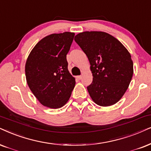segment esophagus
<instances>
[{
    "label": "esophagus",
    "instance_id": "1",
    "mask_svg": "<svg viewBox=\"0 0 151 151\" xmlns=\"http://www.w3.org/2000/svg\"><path fill=\"white\" fill-rule=\"evenodd\" d=\"M77 79H79V80H80V79H81V78H82V76H81V75H79V76H77Z\"/></svg>",
    "mask_w": 151,
    "mask_h": 151
}]
</instances>
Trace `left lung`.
Wrapping results in <instances>:
<instances>
[{
	"label": "left lung",
	"mask_w": 151,
	"mask_h": 151,
	"mask_svg": "<svg viewBox=\"0 0 151 151\" xmlns=\"http://www.w3.org/2000/svg\"><path fill=\"white\" fill-rule=\"evenodd\" d=\"M74 41L91 64L93 78L87 86L91 98L100 106L116 104L127 91L132 78L130 53L121 42L104 32L80 33Z\"/></svg>",
	"instance_id": "left-lung-1"
}]
</instances>
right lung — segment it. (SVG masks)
Returning <instances> with one entry per match:
<instances>
[{
  "instance_id": "right-lung-1",
  "label": "right lung",
  "mask_w": 151,
  "mask_h": 151,
  "mask_svg": "<svg viewBox=\"0 0 151 151\" xmlns=\"http://www.w3.org/2000/svg\"><path fill=\"white\" fill-rule=\"evenodd\" d=\"M74 33H54L44 37L30 53L25 66L27 83L42 104L58 109L66 104L75 86L68 71L66 56Z\"/></svg>"
}]
</instances>
